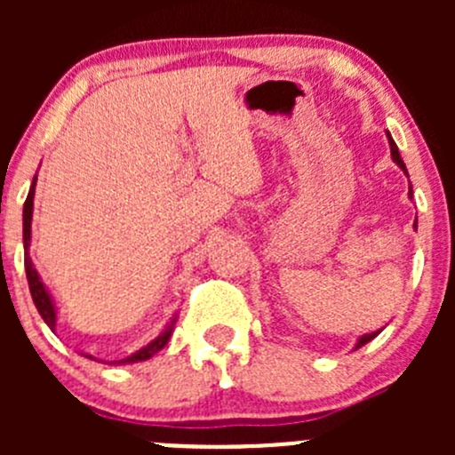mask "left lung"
I'll return each instance as SVG.
<instances>
[{
  "label": "left lung",
  "instance_id": "obj_1",
  "mask_svg": "<svg viewBox=\"0 0 455 455\" xmlns=\"http://www.w3.org/2000/svg\"><path fill=\"white\" fill-rule=\"evenodd\" d=\"M387 140H389V149H392V158H394V163H396V164H398V167H401V169H403V172H405V173H407V167H405V163H403L401 154H398V147H396V142H394V140H392V136H389V132H387ZM407 196H410V198H411V196H414V191H411V187H410V194H407ZM414 227H416V224H414ZM379 332H380V330H379ZM379 332H371V334H363V337H361V339H359V343H356V347H361V346H365V343H370V341H371V339H374V337H376V334H379Z\"/></svg>",
  "mask_w": 455,
  "mask_h": 455
}]
</instances>
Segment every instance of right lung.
I'll list each match as a JSON object with an SVG mask.
<instances>
[{"instance_id": "1", "label": "right lung", "mask_w": 455, "mask_h": 455, "mask_svg": "<svg viewBox=\"0 0 455 455\" xmlns=\"http://www.w3.org/2000/svg\"><path fill=\"white\" fill-rule=\"evenodd\" d=\"M35 185H36V176L35 180H32V187L28 191V198L24 202V246H26V277H28V286H30V295H32V301H35L36 310H39L41 319L48 323V328L54 332V325H57V310H54V304H52V297H50V292L45 291L44 282L39 279V273L35 270V266H32V259L28 255V244H30V222H32V198H35ZM173 323H176V319L172 321V323L164 328V332L160 334V337H156L154 341L149 343V346H145L142 350L134 352L132 356H127V359L118 361V363H139V361H147L151 359V356L156 355L158 350H163L164 346H167L169 337H172L173 332ZM90 356V355H85ZM92 359V356H90Z\"/></svg>"}]
</instances>
